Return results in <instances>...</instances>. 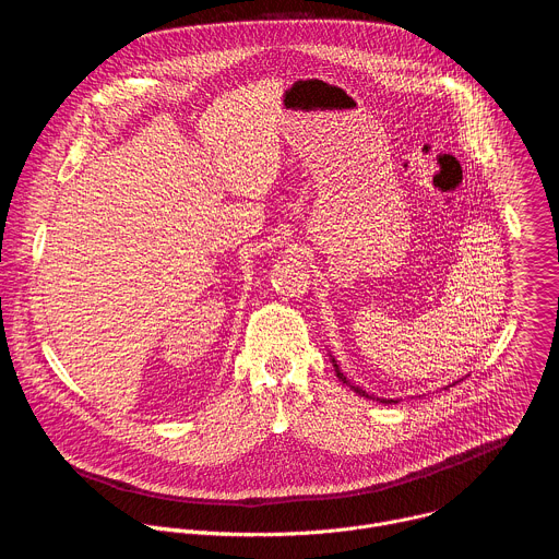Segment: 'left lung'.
<instances>
[{"mask_svg": "<svg viewBox=\"0 0 559 559\" xmlns=\"http://www.w3.org/2000/svg\"><path fill=\"white\" fill-rule=\"evenodd\" d=\"M330 358H332V365H334V369H336V376H338V380H343V384L352 386V391H356L358 395H362V397H369V401H380L382 405H391V403L395 405V403H397V401H393V397H376V395L367 393L362 386H358L356 382H352V380H349V378H347V376L341 371V367H338V360H336L332 354H330ZM453 384H455V382H453Z\"/></svg>", "mask_w": 559, "mask_h": 559, "instance_id": "1", "label": "left lung"}]
</instances>
